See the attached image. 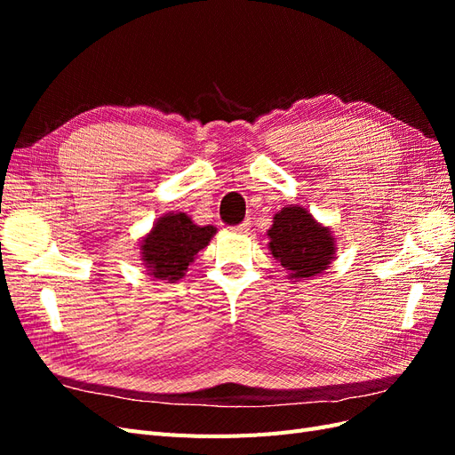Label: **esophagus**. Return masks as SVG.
<instances>
[{
  "mask_svg": "<svg viewBox=\"0 0 455 455\" xmlns=\"http://www.w3.org/2000/svg\"><path fill=\"white\" fill-rule=\"evenodd\" d=\"M249 229H251V224H249V222H243V224H239V226H233V228H231V231H235V233H249Z\"/></svg>",
  "mask_w": 455,
  "mask_h": 455,
  "instance_id": "obj_1",
  "label": "esophagus"
}]
</instances>
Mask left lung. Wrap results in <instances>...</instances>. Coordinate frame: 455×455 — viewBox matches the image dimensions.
<instances>
[{
    "instance_id": "8db88e82",
    "label": "left lung",
    "mask_w": 455,
    "mask_h": 455,
    "mask_svg": "<svg viewBox=\"0 0 455 455\" xmlns=\"http://www.w3.org/2000/svg\"><path fill=\"white\" fill-rule=\"evenodd\" d=\"M267 237V249L288 271V279L306 281L323 275L336 254L332 231L299 204H286L273 216Z\"/></svg>"
}]
</instances>
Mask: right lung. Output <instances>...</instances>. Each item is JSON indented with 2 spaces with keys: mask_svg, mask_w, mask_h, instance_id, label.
<instances>
[{
  "mask_svg": "<svg viewBox=\"0 0 455 455\" xmlns=\"http://www.w3.org/2000/svg\"><path fill=\"white\" fill-rule=\"evenodd\" d=\"M216 235L214 226H197L186 212H167L140 241V258L149 277L180 281L197 252Z\"/></svg>",
  "mask_w": 455,
  "mask_h": 455,
  "instance_id": "add662e5",
  "label": "right lung"
}]
</instances>
